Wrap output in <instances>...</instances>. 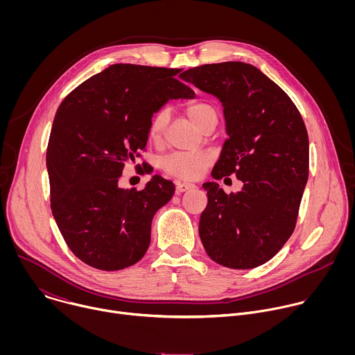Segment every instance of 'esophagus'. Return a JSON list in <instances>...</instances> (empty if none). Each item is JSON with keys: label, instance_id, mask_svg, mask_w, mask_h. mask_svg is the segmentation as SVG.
Returning <instances> with one entry per match:
<instances>
[{"label": "esophagus", "instance_id": "esophagus-1", "mask_svg": "<svg viewBox=\"0 0 355 355\" xmlns=\"http://www.w3.org/2000/svg\"><path fill=\"white\" fill-rule=\"evenodd\" d=\"M195 185L191 184V182H185V181H178L175 184V189H177V193H181V192H185V191H189V189H193Z\"/></svg>", "mask_w": 355, "mask_h": 355}]
</instances>
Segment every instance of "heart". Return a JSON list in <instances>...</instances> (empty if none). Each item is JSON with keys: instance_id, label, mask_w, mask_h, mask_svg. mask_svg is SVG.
<instances>
[{"instance_id": "obj_1", "label": "heart", "mask_w": 355, "mask_h": 355, "mask_svg": "<svg viewBox=\"0 0 355 355\" xmlns=\"http://www.w3.org/2000/svg\"><path fill=\"white\" fill-rule=\"evenodd\" d=\"M185 114L189 121L199 128L204 129L209 122H218L216 110L205 101H193L185 107ZM168 111L160 110L151 116L147 128V135L150 140L159 143L163 139L164 129L168 123ZM215 160V155L211 150H199V151H175L166 156L162 160V170L173 177L182 180H195L202 175Z\"/></svg>"}]
</instances>
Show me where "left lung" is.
I'll use <instances>...</instances> for the list:
<instances>
[{"instance_id": "8db88e82", "label": "left lung", "mask_w": 355, "mask_h": 355, "mask_svg": "<svg viewBox=\"0 0 355 355\" xmlns=\"http://www.w3.org/2000/svg\"><path fill=\"white\" fill-rule=\"evenodd\" d=\"M223 105L226 139L212 170L215 180L236 174L241 191L227 195L205 182L208 205L199 236L218 264L256 268L270 261L296 226L309 175V137L286 92L243 62L204 64L182 74Z\"/></svg>"}]
</instances>
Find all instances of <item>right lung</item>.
<instances>
[{"mask_svg": "<svg viewBox=\"0 0 355 355\" xmlns=\"http://www.w3.org/2000/svg\"><path fill=\"white\" fill-rule=\"evenodd\" d=\"M181 70L112 64L74 88L56 112L46 151L50 208L73 254L89 267L136 264L155 214L175 192L160 175L141 191L121 189L118 178L141 157L153 114L168 99L195 95L178 80ZM141 167L151 174L147 163Z\"/></svg>", "mask_w": 355, "mask_h": 355, "instance_id": "right-lung-1", "label": "right lung"}]
</instances>
